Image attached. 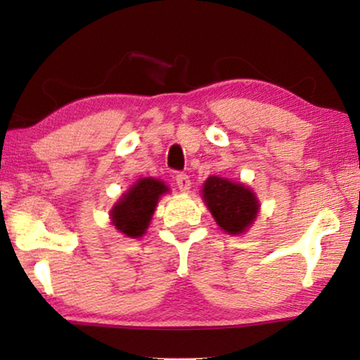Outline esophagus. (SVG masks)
Listing matches in <instances>:
<instances>
[{"label":"esophagus","mask_w":360,"mask_h":360,"mask_svg":"<svg viewBox=\"0 0 360 360\" xmlns=\"http://www.w3.org/2000/svg\"><path fill=\"white\" fill-rule=\"evenodd\" d=\"M175 181H176V186H179L181 191H188L190 190L191 180H190V176L186 175V174H176Z\"/></svg>","instance_id":"esophagus-1"}]
</instances>
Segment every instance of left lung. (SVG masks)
Instances as JSON below:
<instances>
[{"mask_svg":"<svg viewBox=\"0 0 360 360\" xmlns=\"http://www.w3.org/2000/svg\"><path fill=\"white\" fill-rule=\"evenodd\" d=\"M203 198L219 228L229 234L244 233L259 211L257 198L252 191L219 176H210L206 180Z\"/></svg>","mask_w":360,"mask_h":360,"instance_id":"1","label":"left lung"}]
</instances>
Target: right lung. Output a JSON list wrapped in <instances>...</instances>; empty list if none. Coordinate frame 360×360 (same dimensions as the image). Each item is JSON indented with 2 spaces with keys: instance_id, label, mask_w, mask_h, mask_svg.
I'll use <instances>...</instances> for the list:
<instances>
[{
  "instance_id": "right-lung-1",
  "label": "right lung",
  "mask_w": 360,
  "mask_h": 360,
  "mask_svg": "<svg viewBox=\"0 0 360 360\" xmlns=\"http://www.w3.org/2000/svg\"><path fill=\"white\" fill-rule=\"evenodd\" d=\"M169 190L155 179H141L111 211L112 224L129 238H141L149 226L159 196Z\"/></svg>"
}]
</instances>
